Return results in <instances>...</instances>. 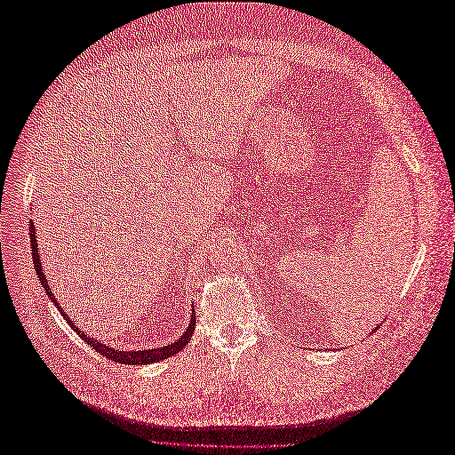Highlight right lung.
Listing matches in <instances>:
<instances>
[{
	"label": "right lung",
	"mask_w": 455,
	"mask_h": 455,
	"mask_svg": "<svg viewBox=\"0 0 455 455\" xmlns=\"http://www.w3.org/2000/svg\"><path fill=\"white\" fill-rule=\"evenodd\" d=\"M30 243H32V258H34L36 273H37V277H39L41 284H44L47 296L51 298L52 304L57 306V309L60 311V315L64 316V319L68 321V324L72 326L74 332H76L77 336L84 338L91 347H94V351H99L102 356H106V359L114 361V363H119V364H151V363H159V361H163V359H169V356H172V355H176V353H180V351L188 346V341L191 339V336H194V330H196V313H191V319H189L188 328L184 330V334H182L180 338H178V339L167 343V346H163V347L139 349V351H136V349H134V351H121V349H114V347L106 346V343L100 341V339L91 338L89 334H85V330L77 328L76 323L70 321V316H68V313L60 307L57 298H54V294H52V291H51V286H49V283H47V279H45V273H44V264H41V258H39V252H37V235H36L34 222H30Z\"/></svg>",
	"instance_id": "obj_1"
}]
</instances>
